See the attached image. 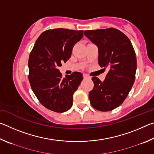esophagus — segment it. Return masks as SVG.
<instances>
[{"mask_svg":"<svg viewBox=\"0 0 154 154\" xmlns=\"http://www.w3.org/2000/svg\"><path fill=\"white\" fill-rule=\"evenodd\" d=\"M83 78H84V79H90V77L86 74H83Z\"/></svg>","mask_w":154,"mask_h":154,"instance_id":"esophagus-1","label":"esophagus"}]
</instances>
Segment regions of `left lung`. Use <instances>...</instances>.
I'll list each match as a JSON object with an SVG mask.
<instances>
[{"label":"left lung","instance_id":"left-lung-1","mask_svg":"<svg viewBox=\"0 0 154 154\" xmlns=\"http://www.w3.org/2000/svg\"><path fill=\"white\" fill-rule=\"evenodd\" d=\"M84 35L98 47V64L109 71L103 82L96 77L89 93L91 105L100 111L116 109L124 102L133 85L136 54L128 38L116 28L85 30Z\"/></svg>","mask_w":154,"mask_h":154}]
</instances>
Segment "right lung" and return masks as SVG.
Wrapping results in <instances>:
<instances>
[{
	"label": "right lung",
	"instance_id": "right-lung-1",
	"mask_svg": "<svg viewBox=\"0 0 154 154\" xmlns=\"http://www.w3.org/2000/svg\"><path fill=\"white\" fill-rule=\"evenodd\" d=\"M83 36V30H46L38 36L30 52L28 79L31 88L41 105L49 110L63 113L71 108L72 95L83 75L74 72L62 78L58 68L71 58L72 48Z\"/></svg>",
	"mask_w": 154,
	"mask_h": 154
}]
</instances>
